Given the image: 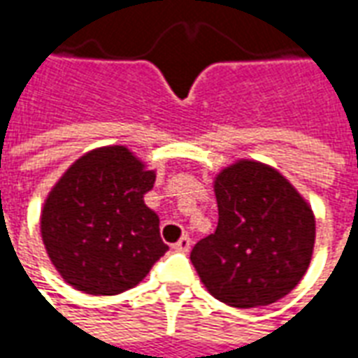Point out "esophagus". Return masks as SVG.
Wrapping results in <instances>:
<instances>
[{
    "label": "esophagus",
    "mask_w": 358,
    "mask_h": 358,
    "mask_svg": "<svg viewBox=\"0 0 358 358\" xmlns=\"http://www.w3.org/2000/svg\"><path fill=\"white\" fill-rule=\"evenodd\" d=\"M172 248L176 249V251H189V248H192V240H189V236H182Z\"/></svg>",
    "instance_id": "esophagus-1"
}]
</instances>
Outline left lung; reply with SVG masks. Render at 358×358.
Here are the masks:
<instances>
[{
	"label": "left lung",
	"mask_w": 358,
	"mask_h": 358,
	"mask_svg": "<svg viewBox=\"0 0 358 358\" xmlns=\"http://www.w3.org/2000/svg\"><path fill=\"white\" fill-rule=\"evenodd\" d=\"M215 194L217 230L192 249L197 274L230 307L276 303L308 268L315 248L313 210L280 172L255 161L224 169Z\"/></svg>",
	"instance_id": "left-lung-1"
}]
</instances>
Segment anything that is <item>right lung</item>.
Here are the masks:
<instances>
[{
  "instance_id": "right-lung-1",
  "label": "right lung",
  "mask_w": 358,
  "mask_h": 358,
  "mask_svg": "<svg viewBox=\"0 0 358 358\" xmlns=\"http://www.w3.org/2000/svg\"><path fill=\"white\" fill-rule=\"evenodd\" d=\"M155 174L122 145L90 151L59 180L45 201L42 238L66 282L92 295L140 284L169 251L143 195Z\"/></svg>"
}]
</instances>
